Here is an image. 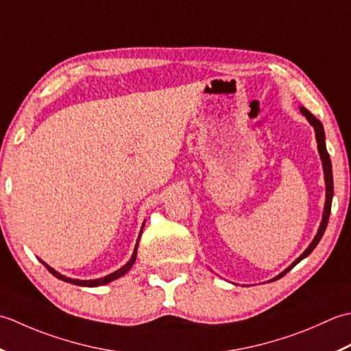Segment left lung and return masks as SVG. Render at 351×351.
<instances>
[{"label": "left lung", "instance_id": "obj_1", "mask_svg": "<svg viewBox=\"0 0 351 351\" xmlns=\"http://www.w3.org/2000/svg\"><path fill=\"white\" fill-rule=\"evenodd\" d=\"M302 113L307 118V121L313 125V128H315V136H317V142H318V152H319V156H321V160H323V168H324V177H326V207H324V215H323V221H321V226L318 228V233L315 236V239H313L311 242V245L307 247L306 252L298 257V259L292 263V265L285 269L283 273L280 276H277L274 280H277V278L283 277L288 271L297 265V263L300 261H303L304 257L309 256L313 248H315L318 245V242L321 241V238H323V234L326 232V227H327V223H328V217H330V209H332V198H333V174H332V162H330V156H328L327 153V148H326V136H324V128H323V124H321V121L317 119L315 117L312 115V113L306 109V107H302Z\"/></svg>", "mask_w": 351, "mask_h": 351}]
</instances>
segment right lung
<instances>
[{"label": "right lung", "mask_w": 351, "mask_h": 351, "mask_svg": "<svg viewBox=\"0 0 351 351\" xmlns=\"http://www.w3.org/2000/svg\"><path fill=\"white\" fill-rule=\"evenodd\" d=\"M142 227H144V226H142ZM139 238H141V233H139ZM136 253H138V242H136V247H134V252H133L132 259L128 261L123 268H119L118 271H115V273H112V274L106 276V277H103V278H97V280H75V278H69V277H65V276L59 274V273H57V271H54L53 268H49V267L47 265V263H44L42 261H40V262L44 263V265L47 267V269L49 271V273H51L54 277L60 278V280H63V282L73 283V285H77V286H89V288H94V286L106 285V283H109V282H112V280H115V278H118V277H121V276H124V274L127 273V271L133 267V263H134V261H136Z\"/></svg>", "instance_id": "1"}]
</instances>
